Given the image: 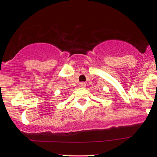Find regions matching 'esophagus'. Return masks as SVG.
<instances>
[{
  "label": "esophagus",
  "instance_id": "1",
  "mask_svg": "<svg viewBox=\"0 0 157 157\" xmlns=\"http://www.w3.org/2000/svg\"><path fill=\"white\" fill-rule=\"evenodd\" d=\"M79 86H80V87H81V88H85L86 87V83H85L84 82H80Z\"/></svg>",
  "mask_w": 157,
  "mask_h": 157
}]
</instances>
